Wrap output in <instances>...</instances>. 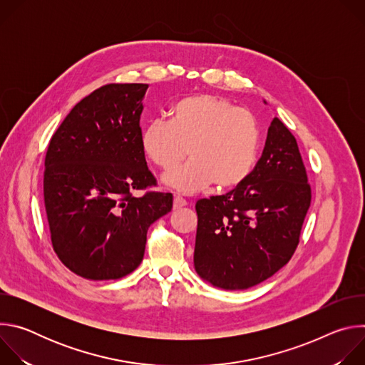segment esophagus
Masks as SVG:
<instances>
[{"label":"esophagus","instance_id":"1","mask_svg":"<svg viewBox=\"0 0 365 365\" xmlns=\"http://www.w3.org/2000/svg\"><path fill=\"white\" fill-rule=\"evenodd\" d=\"M186 205H187V202H186L183 197L175 196V199H173V210H175V211L182 210V207H185Z\"/></svg>","mask_w":365,"mask_h":365}]
</instances>
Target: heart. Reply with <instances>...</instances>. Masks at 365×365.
<instances>
[{"mask_svg":"<svg viewBox=\"0 0 365 365\" xmlns=\"http://www.w3.org/2000/svg\"><path fill=\"white\" fill-rule=\"evenodd\" d=\"M145 158L162 172H172L189 158L183 169L166 175L163 183L190 195L215 183L220 190L242 185L252 173L259 151L255 118L225 98L199 93L179 99L169 111V123L155 120L141 133Z\"/></svg>","mask_w":365,"mask_h":365,"instance_id":"b5f03b06","label":"heart"}]
</instances>
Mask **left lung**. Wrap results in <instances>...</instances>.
Segmentation results:
<instances>
[{
  "instance_id": "1",
  "label": "left lung",
  "mask_w": 365,
  "mask_h": 365,
  "mask_svg": "<svg viewBox=\"0 0 365 365\" xmlns=\"http://www.w3.org/2000/svg\"><path fill=\"white\" fill-rule=\"evenodd\" d=\"M309 205L296 138L276 117L250 178L227 195L196 202L197 276L225 290L267 280L292 258Z\"/></svg>"
}]
</instances>
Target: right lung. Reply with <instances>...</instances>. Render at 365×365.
<instances>
[{"mask_svg": "<svg viewBox=\"0 0 365 365\" xmlns=\"http://www.w3.org/2000/svg\"><path fill=\"white\" fill-rule=\"evenodd\" d=\"M145 83H111L85 96L51 137L44 160V206L61 262L88 280H115L144 257L148 227L169 214L141 148Z\"/></svg>", "mask_w": 365, "mask_h": 365, "instance_id": "right-lung-1", "label": "right lung"}]
</instances>
